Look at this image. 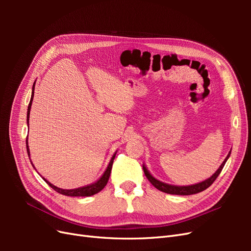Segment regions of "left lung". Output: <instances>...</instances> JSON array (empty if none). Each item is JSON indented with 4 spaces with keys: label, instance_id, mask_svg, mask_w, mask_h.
I'll use <instances>...</instances> for the list:
<instances>
[{
    "label": "left lung",
    "instance_id": "1",
    "mask_svg": "<svg viewBox=\"0 0 251 251\" xmlns=\"http://www.w3.org/2000/svg\"><path fill=\"white\" fill-rule=\"evenodd\" d=\"M231 153V150L227 155V157L224 159V161L222 162V164L220 165V168L216 171V173L210 176L209 178H207L206 180H204L202 182H199V183H196V184H192V185H186V186H180V185H173V184H169V183H165V182H162L160 180L156 179L153 175H151L149 170L147 169L146 165H142V169L144 172V175H146L147 178L149 179V181L151 182V184H153L157 189L159 191H161L163 193L166 194H171V195H181V196H186V195H195V194H198L203 192L204 189H206L207 187H209L212 183H214V181L217 179V177L221 173V171L223 170L224 165L226 163V161L228 160V158L230 156Z\"/></svg>",
    "mask_w": 251,
    "mask_h": 251
}]
</instances>
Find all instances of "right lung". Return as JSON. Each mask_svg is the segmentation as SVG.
<instances>
[{
	"instance_id": "1",
	"label": "right lung",
	"mask_w": 251,
	"mask_h": 251,
	"mask_svg": "<svg viewBox=\"0 0 251 251\" xmlns=\"http://www.w3.org/2000/svg\"><path fill=\"white\" fill-rule=\"evenodd\" d=\"M36 81V80H35ZM34 85L35 82L33 83V87H32V92H31V98H30V102H29V105H28V110H27V126H29V116H30V110H31V104H32V100H33V95H34ZM26 148H27V153H28V157L30 159V151H29V147H28V137H27V140H26ZM116 153L117 151H115L114 153V155L112 156L111 160L109 162V165L107 170L104 171V173L102 174V176L98 179L96 182H94V183H91L89 185H86V186H82V187H78V188H73V189H63V188H59L55 185H53L52 183H50V182L48 180L45 179L44 177H42L45 181H46V183L51 186L53 189H54L55 192L62 194V195H65V196H70V197H90V196H93L97 193H100L101 189L107 185L108 181H109V178H110V175H111V170H112V165H113V161L114 159H115V156H116ZM30 162H31V160H30ZM32 164V162H31ZM32 166L34 168V165L32 164ZM35 169V168H34Z\"/></svg>"
}]
</instances>
